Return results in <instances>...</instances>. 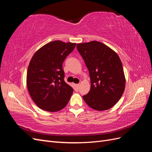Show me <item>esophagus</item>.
<instances>
[{
	"label": "esophagus",
	"mask_w": 152,
	"mask_h": 152,
	"mask_svg": "<svg viewBox=\"0 0 152 152\" xmlns=\"http://www.w3.org/2000/svg\"><path fill=\"white\" fill-rule=\"evenodd\" d=\"M79 86H80L79 84H74V87H75V90H78V89H79Z\"/></svg>",
	"instance_id": "esophagus-1"
}]
</instances>
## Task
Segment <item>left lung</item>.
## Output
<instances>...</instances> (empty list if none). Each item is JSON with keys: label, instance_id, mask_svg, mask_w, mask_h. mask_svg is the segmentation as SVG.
Returning a JSON list of instances; mask_svg holds the SVG:
<instances>
[{"label": "left lung", "instance_id": "left-lung-1", "mask_svg": "<svg viewBox=\"0 0 152 152\" xmlns=\"http://www.w3.org/2000/svg\"><path fill=\"white\" fill-rule=\"evenodd\" d=\"M78 51L88 68L91 89L83 99L98 111L113 107L121 99L126 86L122 64L118 54L98 41L78 44Z\"/></svg>", "mask_w": 152, "mask_h": 152}]
</instances>
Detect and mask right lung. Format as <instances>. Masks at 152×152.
<instances>
[{"mask_svg":"<svg viewBox=\"0 0 152 152\" xmlns=\"http://www.w3.org/2000/svg\"><path fill=\"white\" fill-rule=\"evenodd\" d=\"M76 43L50 42L38 49L28 67L26 86L34 103L40 109L58 112L66 107L73 89L64 80L62 65Z\"/></svg>","mask_w":152,"mask_h":152,"instance_id":"right-lung-1","label":"right lung"}]
</instances>
